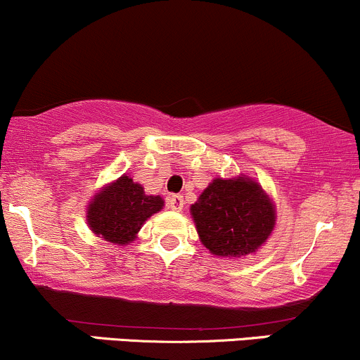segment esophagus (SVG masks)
Instances as JSON below:
<instances>
[{
	"label": "esophagus",
	"instance_id": "34e87169",
	"mask_svg": "<svg viewBox=\"0 0 360 360\" xmlns=\"http://www.w3.org/2000/svg\"><path fill=\"white\" fill-rule=\"evenodd\" d=\"M166 204H168V207H172L173 211H181L184 210V195H180V194L168 195Z\"/></svg>",
	"mask_w": 360,
	"mask_h": 360
}]
</instances>
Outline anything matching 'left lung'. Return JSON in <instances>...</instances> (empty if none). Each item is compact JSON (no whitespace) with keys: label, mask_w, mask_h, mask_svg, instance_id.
<instances>
[{"label":"left lung","mask_w":360,"mask_h":360,"mask_svg":"<svg viewBox=\"0 0 360 360\" xmlns=\"http://www.w3.org/2000/svg\"><path fill=\"white\" fill-rule=\"evenodd\" d=\"M197 231L214 256L240 257L256 252L274 226L268 195L249 179H216L191 207Z\"/></svg>","instance_id":"obj_1"}]
</instances>
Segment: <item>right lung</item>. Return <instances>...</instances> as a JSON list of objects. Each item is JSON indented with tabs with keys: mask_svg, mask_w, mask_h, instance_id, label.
I'll list each match as a JSON object with an SVG mask.
<instances>
[{
	"mask_svg": "<svg viewBox=\"0 0 360 360\" xmlns=\"http://www.w3.org/2000/svg\"><path fill=\"white\" fill-rule=\"evenodd\" d=\"M163 207L160 195H146L144 188L129 176H120L103 188L87 210L92 231L111 243H129L146 219Z\"/></svg>",
	"mask_w": 360,
	"mask_h": 360,
	"instance_id": "add662e5",
	"label": "right lung"
}]
</instances>
